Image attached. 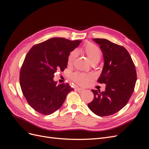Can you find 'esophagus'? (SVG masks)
<instances>
[{
	"instance_id": "obj_1",
	"label": "esophagus",
	"mask_w": 149,
	"mask_h": 149,
	"mask_svg": "<svg viewBox=\"0 0 149 149\" xmlns=\"http://www.w3.org/2000/svg\"><path fill=\"white\" fill-rule=\"evenodd\" d=\"M76 91H77L78 93H83V92L84 91V89H82V88H76Z\"/></svg>"
}]
</instances>
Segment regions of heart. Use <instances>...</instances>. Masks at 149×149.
<instances>
[{
    "mask_svg": "<svg viewBox=\"0 0 149 149\" xmlns=\"http://www.w3.org/2000/svg\"><path fill=\"white\" fill-rule=\"evenodd\" d=\"M81 51L87 56L91 63H97L102 57V52L100 48L96 45L92 43H87L81 48ZM76 52L72 51L70 53L67 59L68 65L73 64L76 58ZM93 76L91 74L84 73H75L72 75V79L81 86L86 85L90 80L92 79Z\"/></svg>",
    "mask_w": 149,
    "mask_h": 149,
    "instance_id": "b5f03b06",
    "label": "heart"
}]
</instances>
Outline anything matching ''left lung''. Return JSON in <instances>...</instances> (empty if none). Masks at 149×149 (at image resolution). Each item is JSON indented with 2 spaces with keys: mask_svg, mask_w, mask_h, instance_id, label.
Masks as SVG:
<instances>
[{
  "mask_svg": "<svg viewBox=\"0 0 149 149\" xmlns=\"http://www.w3.org/2000/svg\"><path fill=\"white\" fill-rule=\"evenodd\" d=\"M103 53L104 65L97 79L106 84L104 91L92 89L93 100L88 106L99 116L116 113L127 104L134 92L137 80L136 66L124 47L104 38H94Z\"/></svg>",
  "mask_w": 149,
  "mask_h": 149,
  "instance_id": "obj_1",
  "label": "left lung"
}]
</instances>
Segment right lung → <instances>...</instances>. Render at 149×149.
I'll use <instances>...</instances> for the list:
<instances>
[{"mask_svg": "<svg viewBox=\"0 0 149 149\" xmlns=\"http://www.w3.org/2000/svg\"><path fill=\"white\" fill-rule=\"evenodd\" d=\"M81 42L52 38L35 45L26 54L20 71V84L28 104L38 113L55 112L73 90L68 83L57 85L53 76L66 68L68 56Z\"/></svg>", "mask_w": 149, "mask_h": 149, "instance_id": "1", "label": "right lung"}]
</instances>
